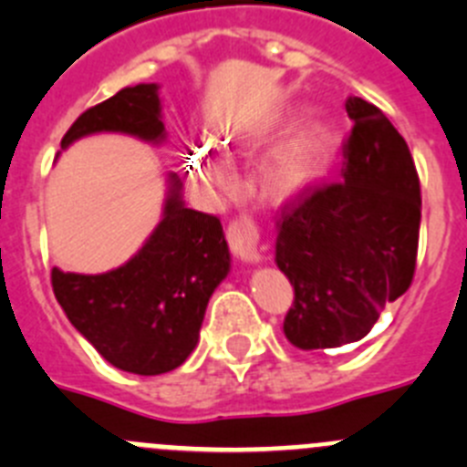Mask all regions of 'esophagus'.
<instances>
[{
	"label": "esophagus",
	"instance_id": "1",
	"mask_svg": "<svg viewBox=\"0 0 467 467\" xmlns=\"http://www.w3.org/2000/svg\"><path fill=\"white\" fill-rule=\"evenodd\" d=\"M228 244L234 255L244 260V263H260L263 254H260V234L258 228L254 225L251 218H237L228 228Z\"/></svg>",
	"mask_w": 467,
	"mask_h": 467
}]
</instances>
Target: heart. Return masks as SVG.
Wrapping results in <instances>:
<instances>
[{
  "label": "heart",
  "mask_w": 467,
  "mask_h": 467,
  "mask_svg": "<svg viewBox=\"0 0 467 467\" xmlns=\"http://www.w3.org/2000/svg\"><path fill=\"white\" fill-rule=\"evenodd\" d=\"M342 146L337 128L326 120H312L293 130L260 158L254 183L270 202H293L323 182ZM195 170L200 182L213 195H228L234 186L230 161L209 141L195 146Z\"/></svg>",
  "instance_id": "heart-1"
}]
</instances>
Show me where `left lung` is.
Wrapping results in <instances>:
<instances>
[{"label": "left lung", "instance_id": "8db88e82", "mask_svg": "<svg viewBox=\"0 0 467 467\" xmlns=\"http://www.w3.org/2000/svg\"><path fill=\"white\" fill-rule=\"evenodd\" d=\"M342 182L284 204L275 260L296 300L284 333L302 351L363 339L417 265L421 188L407 141L375 104L347 99Z\"/></svg>", "mask_w": 467, "mask_h": 467}]
</instances>
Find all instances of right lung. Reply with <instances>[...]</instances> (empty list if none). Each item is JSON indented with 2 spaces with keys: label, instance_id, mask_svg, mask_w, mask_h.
Returning a JSON list of instances; mask_svg holds the SVG:
<instances>
[{
  "label": "right lung",
  "instance_id": "right-lung-1",
  "mask_svg": "<svg viewBox=\"0 0 467 467\" xmlns=\"http://www.w3.org/2000/svg\"><path fill=\"white\" fill-rule=\"evenodd\" d=\"M158 83L119 90L67 130L62 150L99 132L167 140ZM182 179L170 171L161 223L116 270L78 275L53 267V291L67 318L113 368L162 375L179 368L200 339L204 312L230 272V251L216 216L188 209Z\"/></svg>",
  "mask_w": 467,
  "mask_h": 467
}]
</instances>
